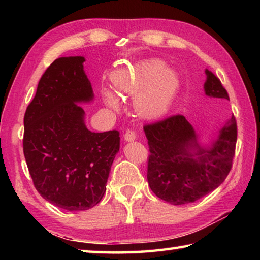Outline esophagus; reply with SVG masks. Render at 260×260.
I'll use <instances>...</instances> for the list:
<instances>
[{
    "label": "esophagus",
    "mask_w": 260,
    "mask_h": 260,
    "mask_svg": "<svg viewBox=\"0 0 260 260\" xmlns=\"http://www.w3.org/2000/svg\"><path fill=\"white\" fill-rule=\"evenodd\" d=\"M124 139H125L126 141H128V142H131V141H134V140L136 139L135 132L132 131V129H127L126 133L124 134Z\"/></svg>",
    "instance_id": "obj_1"
}]
</instances>
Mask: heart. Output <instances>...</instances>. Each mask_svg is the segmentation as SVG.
I'll return each instance as SVG.
<instances>
[{
    "label": "heart",
    "instance_id": "obj_1",
    "mask_svg": "<svg viewBox=\"0 0 260 260\" xmlns=\"http://www.w3.org/2000/svg\"><path fill=\"white\" fill-rule=\"evenodd\" d=\"M112 83L119 93L135 96V108L140 114L156 118L171 107L180 79L174 70L166 69L162 60L150 59L117 70L112 74ZM104 101L114 110L120 107L119 99L111 91H105Z\"/></svg>",
    "mask_w": 260,
    "mask_h": 260
}]
</instances>
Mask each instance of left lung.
<instances>
[{"mask_svg":"<svg viewBox=\"0 0 260 260\" xmlns=\"http://www.w3.org/2000/svg\"><path fill=\"white\" fill-rule=\"evenodd\" d=\"M205 73V94L230 101L219 78L209 70ZM143 129L150 151L148 182L160 200L173 205L193 203L225 181L235 155L237 125L234 114L209 149L200 146L195 131L182 114L147 124Z\"/></svg>","mask_w":260,"mask_h":260,"instance_id":"obj_1","label":"left lung"}]
</instances>
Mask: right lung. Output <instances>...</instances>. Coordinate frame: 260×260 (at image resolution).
Masks as SVG:
<instances>
[{
	"instance_id": "add662e5",
	"label": "right lung",
	"mask_w": 260,
	"mask_h": 260,
	"mask_svg": "<svg viewBox=\"0 0 260 260\" xmlns=\"http://www.w3.org/2000/svg\"><path fill=\"white\" fill-rule=\"evenodd\" d=\"M85 58L60 57L39 81L24 116L23 149L38 192L68 211H85L102 200L119 132L94 133L83 121L79 102L93 100L83 71Z\"/></svg>"
}]
</instances>
